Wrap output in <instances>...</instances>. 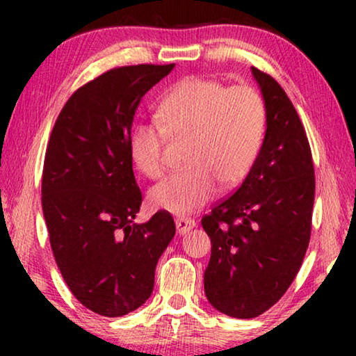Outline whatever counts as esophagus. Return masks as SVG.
<instances>
[{"mask_svg":"<svg viewBox=\"0 0 356 356\" xmlns=\"http://www.w3.org/2000/svg\"><path fill=\"white\" fill-rule=\"evenodd\" d=\"M175 223H177V232L179 233V235H184V233H188L191 228L196 227L194 220H191V218H188V217H177Z\"/></svg>","mask_w":356,"mask_h":356,"instance_id":"obj_1","label":"esophagus"}]
</instances>
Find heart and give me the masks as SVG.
I'll use <instances>...</instances> for the list:
<instances>
[{"label": "heart", "mask_w": 356, "mask_h": 356, "mask_svg": "<svg viewBox=\"0 0 356 356\" xmlns=\"http://www.w3.org/2000/svg\"><path fill=\"white\" fill-rule=\"evenodd\" d=\"M157 120L133 126L129 154L145 177L159 179L167 173V139H188L186 172L150 191L154 207L183 216L211 201L218 186L232 189L246 178L264 140L267 111L250 86L193 76L163 97Z\"/></svg>", "instance_id": "1"}]
</instances>
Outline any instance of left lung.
Here are the masks:
<instances>
[{
	"mask_svg": "<svg viewBox=\"0 0 356 356\" xmlns=\"http://www.w3.org/2000/svg\"><path fill=\"white\" fill-rule=\"evenodd\" d=\"M251 71L266 104L264 143L241 186L201 220L212 245L206 296L238 319L274 306L298 274L316 189L311 147L293 104L274 77Z\"/></svg>",
	"mask_w": 356,
	"mask_h": 356,
	"instance_id": "1",
	"label": "left lung"
}]
</instances>
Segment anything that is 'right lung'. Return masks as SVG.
<instances>
[{"label":"right lung","instance_id":"add662e5","mask_svg":"<svg viewBox=\"0 0 356 356\" xmlns=\"http://www.w3.org/2000/svg\"><path fill=\"white\" fill-rule=\"evenodd\" d=\"M173 67H115L87 82L63 106L47 145L42 209L53 256L72 295L106 318L145 303L177 230L167 211L134 223L143 194L128 145L140 99Z\"/></svg>","mask_w":356,"mask_h":356}]
</instances>
